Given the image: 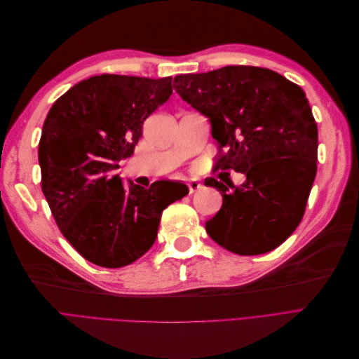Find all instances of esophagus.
I'll return each instance as SVG.
<instances>
[{
    "label": "esophagus",
    "instance_id": "34e87169",
    "mask_svg": "<svg viewBox=\"0 0 359 359\" xmlns=\"http://www.w3.org/2000/svg\"><path fill=\"white\" fill-rule=\"evenodd\" d=\"M201 189H202V184L199 181H196V180L189 181V191L190 193H194V191H198Z\"/></svg>",
    "mask_w": 359,
    "mask_h": 359
}]
</instances>
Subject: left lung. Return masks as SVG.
Masks as SVG:
<instances>
[{"label": "left lung", "mask_w": 359, "mask_h": 359, "mask_svg": "<svg viewBox=\"0 0 359 359\" xmlns=\"http://www.w3.org/2000/svg\"><path fill=\"white\" fill-rule=\"evenodd\" d=\"M173 88L210 119L226 154L217 163L245 175L240 187L206 178L223 205L205 229L243 256L264 255L299 224L318 170V126L297 83L269 69L226 66L180 74Z\"/></svg>", "instance_id": "obj_1"}]
</instances>
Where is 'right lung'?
Returning <instances> with one entry per match:
<instances>
[{
  "instance_id": "obj_1",
  "label": "right lung",
  "mask_w": 359,
  "mask_h": 359,
  "mask_svg": "<svg viewBox=\"0 0 359 359\" xmlns=\"http://www.w3.org/2000/svg\"><path fill=\"white\" fill-rule=\"evenodd\" d=\"M172 94V78L100 74L52 104L39 144L41 190L61 233L90 262L121 268L154 244L172 181L149 189L116 173L145 119ZM189 193V191H187Z\"/></svg>"
}]
</instances>
